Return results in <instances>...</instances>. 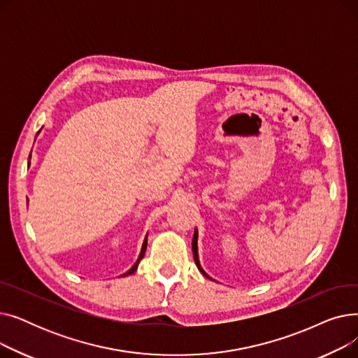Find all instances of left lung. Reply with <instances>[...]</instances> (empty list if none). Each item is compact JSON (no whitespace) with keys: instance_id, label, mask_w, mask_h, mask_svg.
Returning <instances> with one entry per match:
<instances>
[{"instance_id":"8db88e82","label":"left lung","mask_w":358,"mask_h":358,"mask_svg":"<svg viewBox=\"0 0 358 358\" xmlns=\"http://www.w3.org/2000/svg\"><path fill=\"white\" fill-rule=\"evenodd\" d=\"M197 236H199V232H197V229H194V236H193V242H192V247H193V257H194V262H196V266H197V268L200 270V273L204 275V277H208V278H210L208 274L204 273V270L201 268V266H200V261H199V252H197ZM212 280V278H210Z\"/></svg>"}]
</instances>
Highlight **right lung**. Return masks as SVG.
<instances>
[{
	"instance_id": "1",
	"label": "right lung",
	"mask_w": 358,
	"mask_h": 358,
	"mask_svg": "<svg viewBox=\"0 0 358 358\" xmlns=\"http://www.w3.org/2000/svg\"><path fill=\"white\" fill-rule=\"evenodd\" d=\"M41 131V130H39ZM146 238H148V235H146ZM145 238V241H143V245H142V250H141V254H139V258H138V261L135 262V266L131 267L129 271H126L123 275H130V274H134L135 271H136V268H138V266H139V262H141V259L143 258V255H145V251H146V245H148V239Z\"/></svg>"
}]
</instances>
